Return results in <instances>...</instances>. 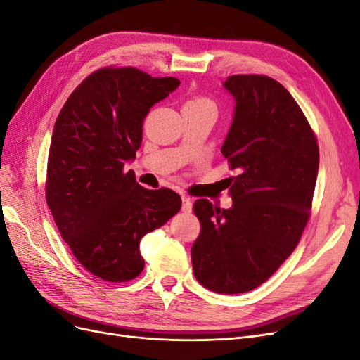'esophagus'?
<instances>
[{"instance_id":"34e87169","label":"esophagus","mask_w":360,"mask_h":360,"mask_svg":"<svg viewBox=\"0 0 360 360\" xmlns=\"http://www.w3.org/2000/svg\"><path fill=\"white\" fill-rule=\"evenodd\" d=\"M181 210L184 213H191L192 212V200L189 197H186V195H181Z\"/></svg>"}]
</instances>
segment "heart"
I'll return each instance as SVG.
<instances>
[{
  "mask_svg": "<svg viewBox=\"0 0 360 360\" xmlns=\"http://www.w3.org/2000/svg\"><path fill=\"white\" fill-rule=\"evenodd\" d=\"M184 106H207V108H213L214 110V103L205 96H192L188 99V102L184 103Z\"/></svg>",
  "mask_w": 360,
  "mask_h": 360,
  "instance_id": "1",
  "label": "heart"
}]
</instances>
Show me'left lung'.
<instances>
[{"label": "left lung", "instance_id": "8db88e82", "mask_svg": "<svg viewBox=\"0 0 360 360\" xmlns=\"http://www.w3.org/2000/svg\"><path fill=\"white\" fill-rule=\"evenodd\" d=\"M236 112L222 155L231 209L197 200L201 231L193 275L214 292L259 287L296 249L307 226L319 172L317 136L292 96L266 75H233L224 84Z\"/></svg>", "mask_w": 360, "mask_h": 360}]
</instances>
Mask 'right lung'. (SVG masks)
Returning a JSON list of instances; mask_svg holds the SVG:
<instances>
[{
    "label": "right lung",
    "mask_w": 360,
    "mask_h": 360,
    "mask_svg": "<svg viewBox=\"0 0 360 360\" xmlns=\"http://www.w3.org/2000/svg\"><path fill=\"white\" fill-rule=\"evenodd\" d=\"M179 85L132 66L102 68L76 86L53 126L48 207L73 257L106 282L135 279L144 269L141 238L181 207L179 193L146 189L124 172L150 108Z\"/></svg>",
    "instance_id": "add662e5"
}]
</instances>
